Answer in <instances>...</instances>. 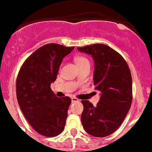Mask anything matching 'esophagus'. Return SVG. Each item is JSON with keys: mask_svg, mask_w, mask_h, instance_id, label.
<instances>
[{"mask_svg": "<svg viewBox=\"0 0 152 152\" xmlns=\"http://www.w3.org/2000/svg\"><path fill=\"white\" fill-rule=\"evenodd\" d=\"M78 101H79V99H77L76 97H72V98H71V102H72V103H76V102Z\"/></svg>", "mask_w": 152, "mask_h": 152, "instance_id": "obj_1", "label": "esophagus"}]
</instances>
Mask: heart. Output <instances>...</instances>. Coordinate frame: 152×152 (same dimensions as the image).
Masks as SVG:
<instances>
[{"label": "heart", "instance_id": "obj_1", "mask_svg": "<svg viewBox=\"0 0 152 152\" xmlns=\"http://www.w3.org/2000/svg\"><path fill=\"white\" fill-rule=\"evenodd\" d=\"M76 63L77 64H81V63H88V60L85 57H77L76 59Z\"/></svg>", "mask_w": 152, "mask_h": 152}]
</instances>
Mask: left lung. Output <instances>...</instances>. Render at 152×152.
I'll return each instance as SVG.
<instances>
[{
    "label": "left lung",
    "mask_w": 152,
    "mask_h": 152,
    "mask_svg": "<svg viewBox=\"0 0 152 152\" xmlns=\"http://www.w3.org/2000/svg\"><path fill=\"white\" fill-rule=\"evenodd\" d=\"M77 50L93 57V83L95 89L100 92L96 107L88 100L82 101V126L91 136L107 137L118 129L130 108V70L123 57L106 45L94 44L77 48Z\"/></svg>",
    "instance_id": "8db88e82"
}]
</instances>
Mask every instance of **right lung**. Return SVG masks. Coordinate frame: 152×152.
Wrapping results in <instances>:
<instances>
[{
    "label": "right lung",
    "instance_id": "right-lung-1",
    "mask_svg": "<svg viewBox=\"0 0 152 152\" xmlns=\"http://www.w3.org/2000/svg\"><path fill=\"white\" fill-rule=\"evenodd\" d=\"M75 47L47 44L24 62L16 80L19 107L34 129L45 137H55L64 130L71 100L59 98L50 86L56 80L63 59Z\"/></svg>",
    "mask_w": 152,
    "mask_h": 152
}]
</instances>
